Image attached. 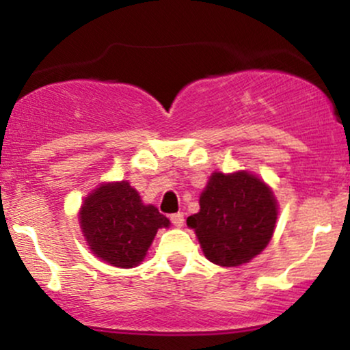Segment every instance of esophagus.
Instances as JSON below:
<instances>
[{
	"instance_id": "1",
	"label": "esophagus",
	"mask_w": 350,
	"mask_h": 350,
	"mask_svg": "<svg viewBox=\"0 0 350 350\" xmlns=\"http://www.w3.org/2000/svg\"><path fill=\"white\" fill-rule=\"evenodd\" d=\"M171 222L174 227H183L184 226V214L183 212H178V214L171 215Z\"/></svg>"
}]
</instances>
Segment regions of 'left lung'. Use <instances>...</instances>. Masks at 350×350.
I'll use <instances>...</instances> for the list:
<instances>
[{
	"instance_id": "1",
	"label": "left lung",
	"mask_w": 350,
	"mask_h": 350,
	"mask_svg": "<svg viewBox=\"0 0 350 350\" xmlns=\"http://www.w3.org/2000/svg\"><path fill=\"white\" fill-rule=\"evenodd\" d=\"M200 211L187 217L204 255L220 267H239L270 242L278 207L270 187L248 172H214L200 194Z\"/></svg>"
}]
</instances>
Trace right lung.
Listing matches in <instances>:
<instances>
[{"instance_id": "add662e5", "label": "right lung", "mask_w": 350, "mask_h": 350, "mask_svg": "<svg viewBox=\"0 0 350 350\" xmlns=\"http://www.w3.org/2000/svg\"><path fill=\"white\" fill-rule=\"evenodd\" d=\"M79 215L92 252L118 268L143 262L158 228L170 226L154 206H144L126 180L95 189L83 200Z\"/></svg>"}]
</instances>
